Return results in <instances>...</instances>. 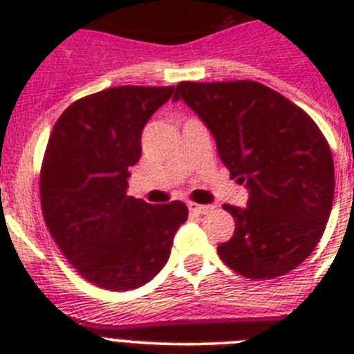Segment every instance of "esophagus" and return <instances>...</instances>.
<instances>
[{"label": "esophagus", "mask_w": 354, "mask_h": 354, "mask_svg": "<svg viewBox=\"0 0 354 354\" xmlns=\"http://www.w3.org/2000/svg\"><path fill=\"white\" fill-rule=\"evenodd\" d=\"M187 209L195 214H205V212L211 211V205H202V204H195V202H189L187 204Z\"/></svg>", "instance_id": "34e87169"}]
</instances>
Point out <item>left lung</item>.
I'll return each instance as SVG.
<instances>
[{"label":"left lung","instance_id":"8db88e82","mask_svg":"<svg viewBox=\"0 0 354 354\" xmlns=\"http://www.w3.org/2000/svg\"><path fill=\"white\" fill-rule=\"evenodd\" d=\"M183 99L211 131L230 177L248 187L245 209L218 246L221 261L246 278L270 280L298 268L323 237L333 205L335 170L314 120L257 81H183Z\"/></svg>","mask_w":354,"mask_h":354}]
</instances>
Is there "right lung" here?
Wrapping results in <instances>:
<instances>
[{"mask_svg":"<svg viewBox=\"0 0 354 354\" xmlns=\"http://www.w3.org/2000/svg\"><path fill=\"white\" fill-rule=\"evenodd\" d=\"M174 86H113L72 102L56 120L40 170V204L65 259L93 286L129 290L167 264L183 202L127 196L142 131Z\"/></svg>","mask_w":354,"mask_h":354,"instance_id":"obj_1","label":"right lung"}]
</instances>
